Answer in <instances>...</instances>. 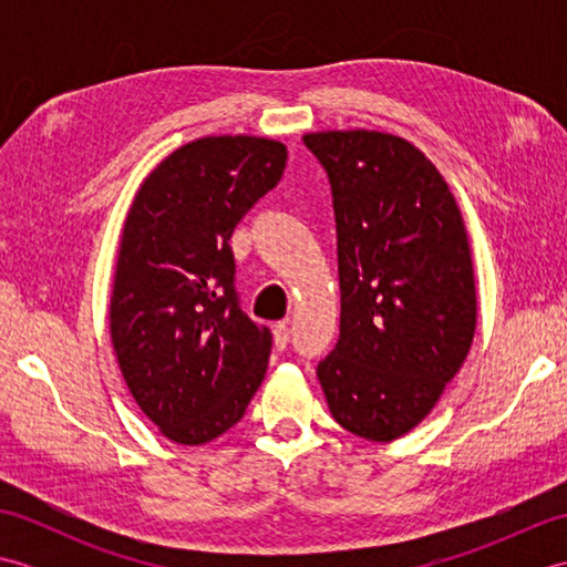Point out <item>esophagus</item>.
Instances as JSON below:
<instances>
[{
    "label": "esophagus",
    "mask_w": 567,
    "mask_h": 567,
    "mask_svg": "<svg viewBox=\"0 0 567 567\" xmlns=\"http://www.w3.org/2000/svg\"><path fill=\"white\" fill-rule=\"evenodd\" d=\"M272 343H275L277 351H285L287 343H290V329H287L285 321L275 323V327H272Z\"/></svg>",
    "instance_id": "1"
}]
</instances>
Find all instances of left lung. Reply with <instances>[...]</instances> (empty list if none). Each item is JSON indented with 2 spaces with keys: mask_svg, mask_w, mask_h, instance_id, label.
<instances>
[{
  "mask_svg": "<svg viewBox=\"0 0 567 567\" xmlns=\"http://www.w3.org/2000/svg\"><path fill=\"white\" fill-rule=\"evenodd\" d=\"M339 234L341 336L321 360L333 419L394 441L436 406L475 339L477 295L461 207L414 143L388 131H311Z\"/></svg>",
  "mask_w": 567,
  "mask_h": 567,
  "instance_id": "left-lung-1",
  "label": "left lung"
}]
</instances>
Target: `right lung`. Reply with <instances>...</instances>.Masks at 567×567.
Listing matches in <instances>:
<instances>
[{
	"label": "right lung",
	"mask_w": 567,
	"mask_h": 567,
	"mask_svg": "<svg viewBox=\"0 0 567 567\" xmlns=\"http://www.w3.org/2000/svg\"><path fill=\"white\" fill-rule=\"evenodd\" d=\"M285 165L275 138L202 136L165 155L131 202L110 333L131 396L167 441L219 439L268 370L272 336L238 309L228 240Z\"/></svg>",
	"instance_id": "add662e5"
}]
</instances>
